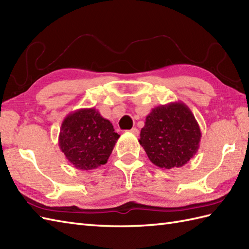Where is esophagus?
Wrapping results in <instances>:
<instances>
[{"instance_id": "esophagus-1", "label": "esophagus", "mask_w": 249, "mask_h": 249, "mask_svg": "<svg viewBox=\"0 0 249 249\" xmlns=\"http://www.w3.org/2000/svg\"><path fill=\"white\" fill-rule=\"evenodd\" d=\"M129 133H131V134L135 135V136H138V135H139V129L134 127V128H131V129L129 130Z\"/></svg>"}]
</instances>
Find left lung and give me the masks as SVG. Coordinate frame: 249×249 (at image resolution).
Listing matches in <instances>:
<instances>
[{
    "label": "left lung",
    "instance_id": "left-lung-1",
    "mask_svg": "<svg viewBox=\"0 0 249 249\" xmlns=\"http://www.w3.org/2000/svg\"><path fill=\"white\" fill-rule=\"evenodd\" d=\"M201 131L197 120L182 102L161 105L145 118L139 142L149 160L165 169L187 163L198 152Z\"/></svg>",
    "mask_w": 249,
    "mask_h": 249
}]
</instances>
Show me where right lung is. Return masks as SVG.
<instances>
[{
  "mask_svg": "<svg viewBox=\"0 0 249 249\" xmlns=\"http://www.w3.org/2000/svg\"><path fill=\"white\" fill-rule=\"evenodd\" d=\"M120 138L113 125L95 108H83L62 122L59 145L66 160L78 170H92L108 161Z\"/></svg>",
  "mask_w": 249,
  "mask_h": 249,
  "instance_id": "right-lung-1",
  "label": "right lung"
}]
</instances>
